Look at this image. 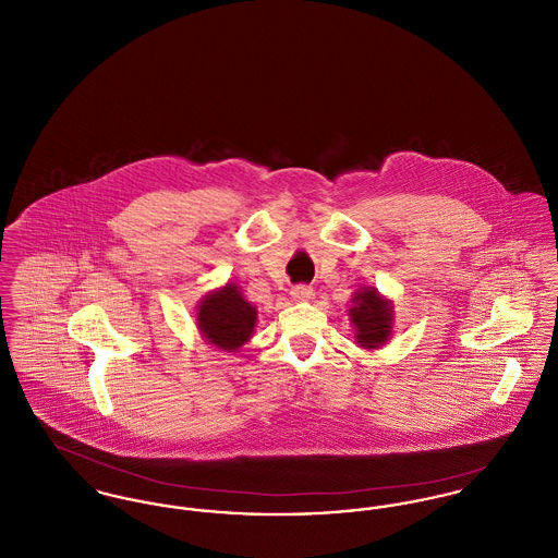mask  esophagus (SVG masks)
Returning a JSON list of instances; mask_svg holds the SVG:
<instances>
[{"mask_svg": "<svg viewBox=\"0 0 558 558\" xmlns=\"http://www.w3.org/2000/svg\"><path fill=\"white\" fill-rule=\"evenodd\" d=\"M291 295H293V300L298 301L312 300L314 289H312L310 284H295V287H293V291H291Z\"/></svg>", "mask_w": 558, "mask_h": 558, "instance_id": "34e87169", "label": "esophagus"}]
</instances>
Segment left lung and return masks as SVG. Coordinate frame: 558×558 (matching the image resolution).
Returning a JSON list of instances; mask_svg holds the SVG:
<instances>
[{"mask_svg":"<svg viewBox=\"0 0 558 558\" xmlns=\"http://www.w3.org/2000/svg\"><path fill=\"white\" fill-rule=\"evenodd\" d=\"M354 307H350V320L356 327V342L365 348H378L390 336L392 310L388 301L374 289L354 293Z\"/></svg>","mask_w":558,"mask_h":558,"instance_id":"obj_1","label":"left lung"}]
</instances>
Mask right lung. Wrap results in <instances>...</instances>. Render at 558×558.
I'll return each instance as SVG.
<instances>
[{
	"label": "right lung",
	"mask_w": 558,
	"mask_h": 558,
	"mask_svg": "<svg viewBox=\"0 0 558 558\" xmlns=\"http://www.w3.org/2000/svg\"><path fill=\"white\" fill-rule=\"evenodd\" d=\"M257 323V310L242 298L238 287L225 289L202 301L197 312V325L204 338L216 348L235 350L248 342Z\"/></svg>",
	"instance_id": "right-lung-1"
}]
</instances>
